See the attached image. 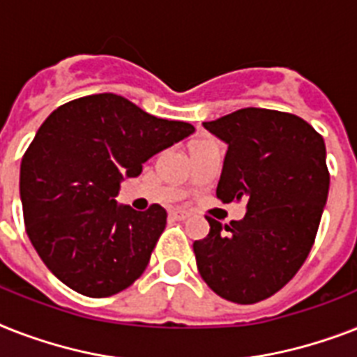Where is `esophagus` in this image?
Returning <instances> with one entry per match:
<instances>
[{"mask_svg":"<svg viewBox=\"0 0 357 357\" xmlns=\"http://www.w3.org/2000/svg\"><path fill=\"white\" fill-rule=\"evenodd\" d=\"M172 216L176 220H187L188 216H190V213H187V211H181V208H178V211H172Z\"/></svg>","mask_w":357,"mask_h":357,"instance_id":"esophagus-1","label":"esophagus"}]
</instances>
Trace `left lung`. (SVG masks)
<instances>
[{"label":"left lung","mask_w":357,"mask_h":357,"mask_svg":"<svg viewBox=\"0 0 357 357\" xmlns=\"http://www.w3.org/2000/svg\"><path fill=\"white\" fill-rule=\"evenodd\" d=\"M227 144L216 196L245 199L240 222L194 242L196 266L214 294L238 304L268 299L294 279L314 245L328 198L326 149L294 113L244 108L204 123Z\"/></svg>","instance_id":"left-lung-1"}]
</instances>
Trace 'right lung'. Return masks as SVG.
<instances>
[{"instance_id":"obj_1","label":"right lung","mask_w":357,"mask_h":357,"mask_svg":"<svg viewBox=\"0 0 357 357\" xmlns=\"http://www.w3.org/2000/svg\"><path fill=\"white\" fill-rule=\"evenodd\" d=\"M192 132L113 93L75 98L45 119L22 159L20 196L29 240L58 280L98 299L143 275L167 211H133L115 196L124 178Z\"/></svg>"}]
</instances>
